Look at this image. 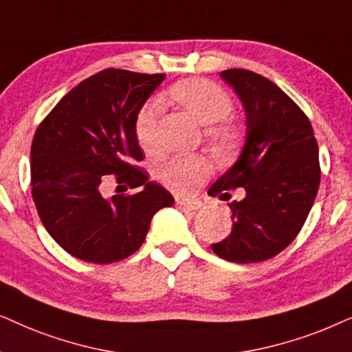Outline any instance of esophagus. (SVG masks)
Wrapping results in <instances>:
<instances>
[{"label": "esophagus", "instance_id": "obj_1", "mask_svg": "<svg viewBox=\"0 0 352 352\" xmlns=\"http://www.w3.org/2000/svg\"><path fill=\"white\" fill-rule=\"evenodd\" d=\"M177 206H179L184 212H195V210L199 208L198 203H193V201H184V199H177Z\"/></svg>", "mask_w": 352, "mask_h": 352}]
</instances>
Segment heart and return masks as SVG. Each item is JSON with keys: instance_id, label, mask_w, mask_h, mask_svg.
Wrapping results in <instances>:
<instances>
[{"instance_id": "b5f03b06", "label": "heart", "mask_w": 352, "mask_h": 352, "mask_svg": "<svg viewBox=\"0 0 352 352\" xmlns=\"http://www.w3.org/2000/svg\"><path fill=\"white\" fill-rule=\"evenodd\" d=\"M167 96L206 129V137L220 151H232L240 143V130L225 120L233 109L232 98L214 82L204 78L179 82L168 88ZM159 116L161 106L156 101L144 102L135 116V138L144 151L156 148ZM209 172V162L198 156H173L156 166L157 180L179 195L195 193Z\"/></svg>"}]
</instances>
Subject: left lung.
Instances as JSON below:
<instances>
[{"instance_id":"left-lung-1","label":"left lung","mask_w":352,"mask_h":352,"mask_svg":"<svg viewBox=\"0 0 352 352\" xmlns=\"http://www.w3.org/2000/svg\"><path fill=\"white\" fill-rule=\"evenodd\" d=\"M220 77L240 98L246 137L235 164L209 195L243 188L245 198L228 204L230 235L210 248L238 264L267 261L296 238L316 199L317 140L306 114L269 78L245 69L222 70Z\"/></svg>"}]
</instances>
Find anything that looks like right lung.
Returning <instances> with one entry per match:
<instances>
[{"instance_id": "obj_1", "label": "right lung", "mask_w": 352, "mask_h": 352, "mask_svg": "<svg viewBox=\"0 0 352 352\" xmlns=\"http://www.w3.org/2000/svg\"><path fill=\"white\" fill-rule=\"evenodd\" d=\"M166 74L101 70L72 88L36 129L30 149L32 196L51 238L77 259L111 264L143 245L153 215L173 198L148 172L133 122ZM116 175L132 197L102 195Z\"/></svg>"}]
</instances>
